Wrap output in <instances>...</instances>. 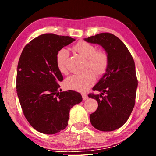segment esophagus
<instances>
[{
    "label": "esophagus",
    "mask_w": 156,
    "mask_h": 156,
    "mask_svg": "<svg viewBox=\"0 0 156 156\" xmlns=\"http://www.w3.org/2000/svg\"><path fill=\"white\" fill-rule=\"evenodd\" d=\"M82 96H83V100H86L88 98V96L86 94H82Z\"/></svg>",
    "instance_id": "obj_1"
}]
</instances>
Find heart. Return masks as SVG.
<instances>
[{
  "label": "heart",
  "mask_w": 156,
  "mask_h": 156,
  "mask_svg": "<svg viewBox=\"0 0 156 156\" xmlns=\"http://www.w3.org/2000/svg\"><path fill=\"white\" fill-rule=\"evenodd\" d=\"M73 49L86 59V69H91L96 75H102L106 72L109 65V57L105 51L97 50L94 45L85 41L79 42L73 47ZM69 55V51L64 48L60 49L56 54L57 67L62 73L67 72L66 66ZM93 72L89 70L83 73L69 76L65 80L66 86L73 90L85 91L90 88L96 81V76Z\"/></svg>",
  "instance_id": "obj_1"
}]
</instances>
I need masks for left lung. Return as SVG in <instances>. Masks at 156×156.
I'll return each instance as SVG.
<instances>
[{
	"mask_svg": "<svg viewBox=\"0 0 156 156\" xmlns=\"http://www.w3.org/2000/svg\"><path fill=\"white\" fill-rule=\"evenodd\" d=\"M84 41L101 45L109 57L106 72L92 89L100 94L88 95L98 103L89 116L91 123L98 130L114 131L127 121L135 105L138 87L135 62L125 44L112 34H98Z\"/></svg>",
	"mask_w": 156,
	"mask_h": 156,
	"instance_id": "obj_1",
	"label": "left lung"
}]
</instances>
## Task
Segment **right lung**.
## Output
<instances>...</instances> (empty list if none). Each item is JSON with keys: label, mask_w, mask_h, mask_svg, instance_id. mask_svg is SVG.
I'll return each mask as SVG.
<instances>
[{"label": "right lung", "mask_w": 156, "mask_h": 156, "mask_svg": "<svg viewBox=\"0 0 156 156\" xmlns=\"http://www.w3.org/2000/svg\"><path fill=\"white\" fill-rule=\"evenodd\" d=\"M75 39L54 34L36 37L23 49L18 63L16 92L23 114L31 126L55 134L68 125L69 111L83 100L75 91H61L63 76L56 65L58 51Z\"/></svg>", "instance_id": "right-lung-1"}]
</instances>
